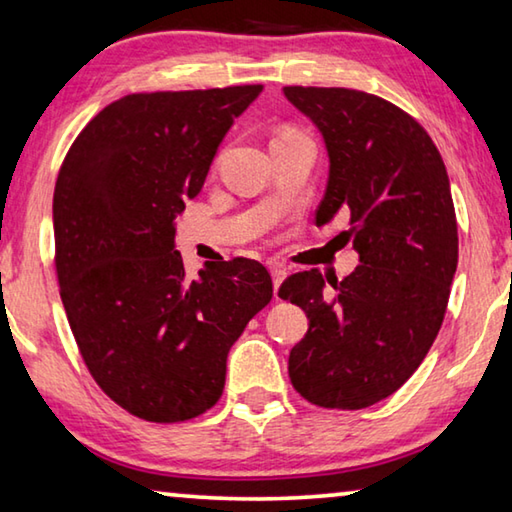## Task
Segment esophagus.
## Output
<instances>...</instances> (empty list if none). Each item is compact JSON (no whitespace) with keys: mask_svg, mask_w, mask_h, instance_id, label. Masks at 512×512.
Returning a JSON list of instances; mask_svg holds the SVG:
<instances>
[{"mask_svg":"<svg viewBox=\"0 0 512 512\" xmlns=\"http://www.w3.org/2000/svg\"><path fill=\"white\" fill-rule=\"evenodd\" d=\"M271 278H273V291H275V300H278L280 296H278V289H280V285H282V280L287 278V269L285 266H280V264H273L271 266Z\"/></svg>","mask_w":512,"mask_h":512,"instance_id":"esophagus-1","label":"esophagus"}]
</instances>
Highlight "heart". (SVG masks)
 Listing matches in <instances>:
<instances>
[{
    "label": "heart",
    "instance_id": "b5f03b06",
    "mask_svg": "<svg viewBox=\"0 0 512 512\" xmlns=\"http://www.w3.org/2000/svg\"><path fill=\"white\" fill-rule=\"evenodd\" d=\"M294 134H300V132H296V129H291V127H285L275 134V139H282V136H294Z\"/></svg>",
    "mask_w": 512,
    "mask_h": 512
}]
</instances>
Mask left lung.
<instances>
[{
	"label": "left lung",
	"mask_w": 512,
	"mask_h": 512,
	"mask_svg": "<svg viewBox=\"0 0 512 512\" xmlns=\"http://www.w3.org/2000/svg\"><path fill=\"white\" fill-rule=\"evenodd\" d=\"M319 127L330 173L316 225L351 214L360 264L342 282L300 271L280 298L310 328L291 348L289 378L314 405L360 410L394 394L424 362L458 266L449 175L431 136L383 97L353 88L285 86Z\"/></svg>",
	"instance_id": "1"
}]
</instances>
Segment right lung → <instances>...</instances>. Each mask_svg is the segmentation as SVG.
I'll return each instance as SVG.
<instances>
[{
    "instance_id": "1",
    "label": "right lung",
    "mask_w": 512,
    "mask_h": 512,
    "mask_svg": "<svg viewBox=\"0 0 512 512\" xmlns=\"http://www.w3.org/2000/svg\"><path fill=\"white\" fill-rule=\"evenodd\" d=\"M262 86L134 93L81 129L54 186V264L88 371L129 415L177 424L221 399L225 362L271 303L269 271L237 257L193 280L175 218Z\"/></svg>"
}]
</instances>
